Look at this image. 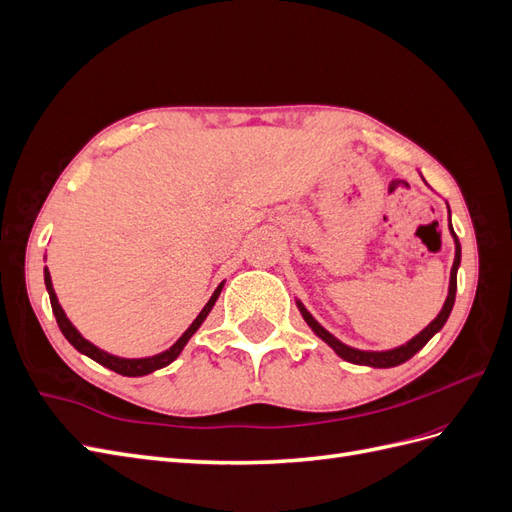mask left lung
<instances>
[{
  "label": "left lung",
  "instance_id": "1",
  "mask_svg": "<svg viewBox=\"0 0 512 512\" xmlns=\"http://www.w3.org/2000/svg\"><path fill=\"white\" fill-rule=\"evenodd\" d=\"M451 232L455 237V262H453V269H451V286H448V297L444 301V307L442 312L438 314V318L433 320L427 329H423L421 333H418L414 339H410L408 344L399 346L395 350H386V352H365V350H356V348H350L346 344L339 342V339H335L327 329H322L320 324L314 320V316L307 312V309L299 303V309L301 314L305 318V322L312 327V331L322 339V342H327L339 356H342L344 361L348 363H354V365H369V367H395V365H401L406 363L408 359H412V356L421 350L429 339L436 335L442 327L444 322L448 320V316H451V309L455 305V292H457V269H459V262H461V245H459V239L455 235V230L451 226Z\"/></svg>",
  "mask_w": 512,
  "mask_h": 512
}]
</instances>
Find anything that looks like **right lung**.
I'll use <instances>...</instances> for the list:
<instances>
[{
	"label": "right lung",
	"instance_id": "1",
	"mask_svg": "<svg viewBox=\"0 0 512 512\" xmlns=\"http://www.w3.org/2000/svg\"><path fill=\"white\" fill-rule=\"evenodd\" d=\"M44 284H46V290H49L51 307H53V314H55V318H57L59 329H61V333H64V337L68 339V342H70L76 350H79V352L87 354L89 359H94L96 363H100V365H104V367H108V369H113L115 374H121V376H145V374H151V371L162 369V367L173 363V361L177 359V356L181 354L183 346L188 344V339L198 331L200 324H203V320L207 318V314L211 312V307L215 305V301H218L220 292H222V284H220L218 290L213 292V297L209 299V303L203 307V312H200V314L196 316V320L190 324L188 331H185V333L177 339V342H175L173 346H170L166 352L156 354V356H149V359H119V356L106 354V352H102L100 348H96L94 344H89L87 339H83L81 333L72 327V322L66 318L64 309H61V305L57 303V297H55V290H53V284H51L49 271H44Z\"/></svg>",
	"mask_w": 512,
	"mask_h": 512
}]
</instances>
